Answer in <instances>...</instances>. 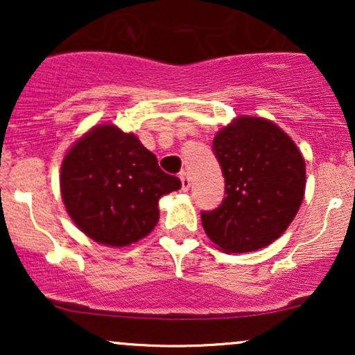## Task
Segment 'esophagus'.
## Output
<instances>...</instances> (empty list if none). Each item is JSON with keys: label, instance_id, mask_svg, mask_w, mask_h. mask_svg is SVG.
Returning <instances> with one entry per match:
<instances>
[{"label": "esophagus", "instance_id": "1", "mask_svg": "<svg viewBox=\"0 0 355 355\" xmlns=\"http://www.w3.org/2000/svg\"><path fill=\"white\" fill-rule=\"evenodd\" d=\"M180 180H182V190L187 191L190 189V177L187 172H180Z\"/></svg>", "mask_w": 355, "mask_h": 355}]
</instances>
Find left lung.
<instances>
[{
	"label": "left lung",
	"instance_id": "obj_1",
	"mask_svg": "<svg viewBox=\"0 0 355 355\" xmlns=\"http://www.w3.org/2000/svg\"><path fill=\"white\" fill-rule=\"evenodd\" d=\"M214 152L225 177L218 209L202 211L207 237L225 254L275 242L305 193V162L291 137L262 116H237L218 130Z\"/></svg>",
	"mask_w": 355,
	"mask_h": 355
}]
</instances>
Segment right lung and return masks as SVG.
I'll list each match as a JSON object with an SVG mask.
<instances>
[{
    "label": "right lung",
    "instance_id": "1",
    "mask_svg": "<svg viewBox=\"0 0 355 355\" xmlns=\"http://www.w3.org/2000/svg\"><path fill=\"white\" fill-rule=\"evenodd\" d=\"M180 187L137 135L110 123L89 128L61 164L60 190L68 215L87 237L108 247L146 237L160 218L158 200Z\"/></svg>",
    "mask_w": 355,
    "mask_h": 355
}]
</instances>
